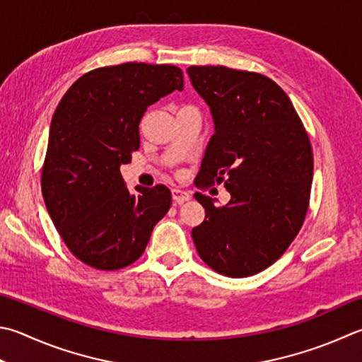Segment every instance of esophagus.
<instances>
[{"mask_svg":"<svg viewBox=\"0 0 362 362\" xmlns=\"http://www.w3.org/2000/svg\"><path fill=\"white\" fill-rule=\"evenodd\" d=\"M172 195H173L175 203H178V204H182L184 202L190 200V194L186 192V190H182V189H173Z\"/></svg>","mask_w":362,"mask_h":362,"instance_id":"1","label":"esophagus"}]
</instances>
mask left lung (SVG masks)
<instances>
[{
  "instance_id": "left-lung-1",
  "label": "left lung",
  "mask_w": 362,
  "mask_h": 362,
  "mask_svg": "<svg viewBox=\"0 0 362 362\" xmlns=\"http://www.w3.org/2000/svg\"><path fill=\"white\" fill-rule=\"evenodd\" d=\"M187 74L216 124L194 182H223L231 195L225 206L194 195L206 214L192 228L195 247L222 276H254L284 255L304 223L313 176L309 135L266 75L225 66H190Z\"/></svg>"
}]
</instances>
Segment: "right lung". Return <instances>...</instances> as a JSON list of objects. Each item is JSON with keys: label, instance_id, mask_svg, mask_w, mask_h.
I'll return each mask as SVG.
<instances>
[{"label": "right lung", "instance_id": "add662e5", "mask_svg": "<svg viewBox=\"0 0 362 362\" xmlns=\"http://www.w3.org/2000/svg\"><path fill=\"white\" fill-rule=\"evenodd\" d=\"M182 85V71L172 64L98 67L54 110L40 189L61 240L91 268L117 271L137 262L172 206L163 184L132 194L119 165L140 148L146 108Z\"/></svg>", "mask_w": 362, "mask_h": 362}]
</instances>
